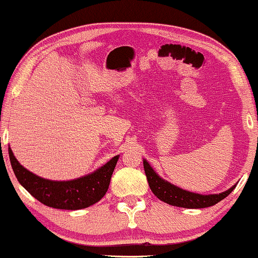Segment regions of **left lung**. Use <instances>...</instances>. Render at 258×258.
Masks as SVG:
<instances>
[{
    "mask_svg": "<svg viewBox=\"0 0 258 258\" xmlns=\"http://www.w3.org/2000/svg\"><path fill=\"white\" fill-rule=\"evenodd\" d=\"M143 167L147 175L148 183H149V186L154 195L157 199L163 201V202L175 207L188 208V209H201V208L215 206L220 201L224 200L236 186V184L232 185L227 191L215 194V195H200V194L186 191V190H183L178 186L171 184V183L164 181L154 171V169L150 167L146 160L143 161Z\"/></svg>",
    "mask_w": 258,
    "mask_h": 258,
    "instance_id": "1",
    "label": "left lung"
}]
</instances>
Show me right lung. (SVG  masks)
Instances as JSON below:
<instances>
[{
  "mask_svg": "<svg viewBox=\"0 0 258 258\" xmlns=\"http://www.w3.org/2000/svg\"><path fill=\"white\" fill-rule=\"evenodd\" d=\"M9 158L17 181L31 196L55 209L77 210L93 206L105 195L118 156L112 157L93 174L66 182L49 181L27 170L19 163L10 148Z\"/></svg>",
  "mask_w": 258,
  "mask_h": 258,
  "instance_id": "obj_1",
  "label": "right lung"
}]
</instances>
